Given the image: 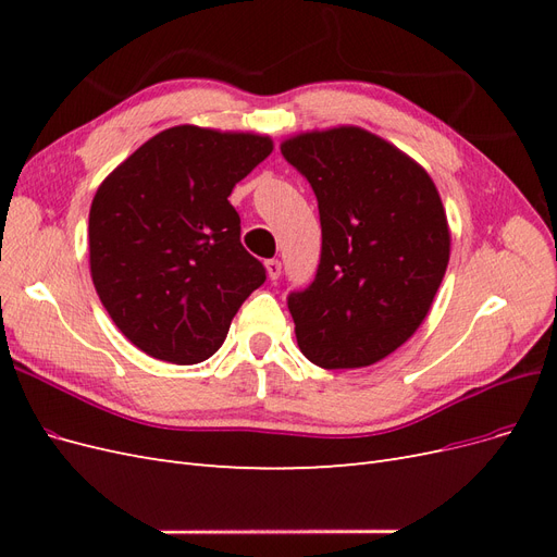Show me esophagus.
Instances as JSON below:
<instances>
[{
    "mask_svg": "<svg viewBox=\"0 0 557 557\" xmlns=\"http://www.w3.org/2000/svg\"><path fill=\"white\" fill-rule=\"evenodd\" d=\"M264 267H267V274H269V278H272V281H276V278L281 276V262H278L276 258L267 260V262H264Z\"/></svg>",
    "mask_w": 557,
    "mask_h": 557,
    "instance_id": "1",
    "label": "esophagus"
}]
</instances>
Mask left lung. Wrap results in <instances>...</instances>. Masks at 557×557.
<instances>
[{"mask_svg":"<svg viewBox=\"0 0 557 557\" xmlns=\"http://www.w3.org/2000/svg\"><path fill=\"white\" fill-rule=\"evenodd\" d=\"M281 153L318 199L323 250L313 283L288 297L297 346L323 369L391 356L428 318L450 258L430 174L356 125L301 132Z\"/></svg>","mask_w":557,"mask_h":557,"instance_id":"obj_1","label":"left lung"}]
</instances>
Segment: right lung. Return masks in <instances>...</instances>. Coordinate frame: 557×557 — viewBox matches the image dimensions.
I'll use <instances>...</instances> for the list:
<instances>
[{"label": "right lung", "mask_w": 557, "mask_h": 557, "mask_svg": "<svg viewBox=\"0 0 557 557\" xmlns=\"http://www.w3.org/2000/svg\"><path fill=\"white\" fill-rule=\"evenodd\" d=\"M272 150L267 134L176 125L97 188L90 276L115 327L146 356L205 362L264 283L227 197Z\"/></svg>", "instance_id": "right-lung-1"}]
</instances>
